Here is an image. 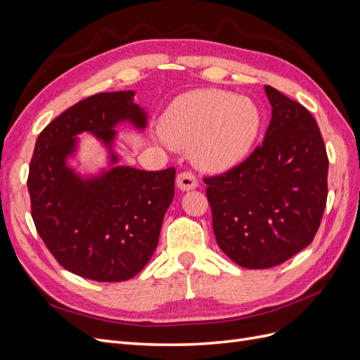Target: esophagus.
I'll list each match as a JSON object with an SVG mask.
<instances>
[{
  "label": "esophagus",
  "mask_w": 360,
  "mask_h": 360,
  "mask_svg": "<svg viewBox=\"0 0 360 360\" xmlns=\"http://www.w3.org/2000/svg\"><path fill=\"white\" fill-rule=\"evenodd\" d=\"M176 183H177V188L180 191H192L198 186V180L197 177L193 176L192 172H181L177 176L176 179Z\"/></svg>",
  "instance_id": "34e87169"
}]
</instances>
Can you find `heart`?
<instances>
[{
  "mask_svg": "<svg viewBox=\"0 0 360 360\" xmlns=\"http://www.w3.org/2000/svg\"><path fill=\"white\" fill-rule=\"evenodd\" d=\"M261 112L248 97L219 90L180 96L160 120V130L171 144L189 147L207 171L221 172L242 162L255 144Z\"/></svg>",
  "mask_w": 360,
  "mask_h": 360,
  "instance_id": "1",
  "label": "heart"
}]
</instances>
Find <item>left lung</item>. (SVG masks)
Returning a JSON list of instances; mask_svg holds the SVG:
<instances>
[{"instance_id":"left-lung-1","label":"left lung","mask_w":360,"mask_h":360,"mask_svg":"<svg viewBox=\"0 0 360 360\" xmlns=\"http://www.w3.org/2000/svg\"><path fill=\"white\" fill-rule=\"evenodd\" d=\"M263 144L240 165L207 177L217 246L245 269H269L307 248L328 200L329 159L307 108L270 85Z\"/></svg>"}]
</instances>
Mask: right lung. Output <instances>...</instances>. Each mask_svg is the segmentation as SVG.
I'll list each match as a JSON object with an SVG mask.
<instances>
[{
	"mask_svg": "<svg viewBox=\"0 0 360 360\" xmlns=\"http://www.w3.org/2000/svg\"><path fill=\"white\" fill-rule=\"evenodd\" d=\"M134 96V90L99 93L70 106L41 130L30 163L39 236L64 269L97 282L127 281L144 269L174 198V168L118 163L115 127L147 126L148 115ZM81 133H91L107 150L108 167L99 173L81 174L68 163Z\"/></svg>",
	"mask_w": 360,
	"mask_h": 360,
	"instance_id": "1",
	"label": "right lung"
}]
</instances>
